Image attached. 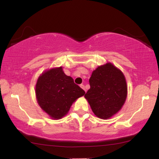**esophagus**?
<instances>
[{
  "label": "esophagus",
  "instance_id": "34e87169",
  "mask_svg": "<svg viewBox=\"0 0 159 159\" xmlns=\"http://www.w3.org/2000/svg\"><path fill=\"white\" fill-rule=\"evenodd\" d=\"M80 87L82 88V89H83L84 90L85 92H86V89H85V87H84V84H80Z\"/></svg>",
  "mask_w": 159,
  "mask_h": 159
}]
</instances>
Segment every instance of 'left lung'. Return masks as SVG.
<instances>
[{"mask_svg":"<svg viewBox=\"0 0 159 159\" xmlns=\"http://www.w3.org/2000/svg\"><path fill=\"white\" fill-rule=\"evenodd\" d=\"M90 89L84 94L94 114L107 119L121 109L127 96L125 77L111 63L99 66L89 80Z\"/></svg>","mask_w":159,"mask_h":159,"instance_id":"1","label":"left lung"}]
</instances>
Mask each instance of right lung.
Returning <instances> with one entry per match:
<instances>
[{
  "label": "right lung",
  "instance_id": "right-lung-1",
  "mask_svg": "<svg viewBox=\"0 0 159 159\" xmlns=\"http://www.w3.org/2000/svg\"><path fill=\"white\" fill-rule=\"evenodd\" d=\"M85 92L62 67L52 68L39 77L35 86L38 104L52 119H60L68 113L75 100L84 95Z\"/></svg>",
  "mask_w": 159,
  "mask_h": 159
}]
</instances>
